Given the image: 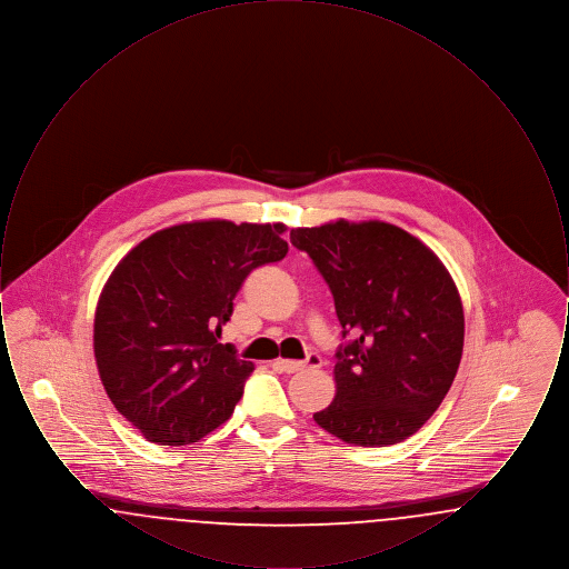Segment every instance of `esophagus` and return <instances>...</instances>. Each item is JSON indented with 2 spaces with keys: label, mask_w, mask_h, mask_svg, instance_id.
<instances>
[{
  "label": "esophagus",
  "mask_w": 569,
  "mask_h": 569,
  "mask_svg": "<svg viewBox=\"0 0 569 569\" xmlns=\"http://www.w3.org/2000/svg\"><path fill=\"white\" fill-rule=\"evenodd\" d=\"M320 365H322V358H320V356H309L305 362H300V360H283V358L274 360V367H277L279 371H283V373H298V371H302L305 367L316 369V367H320Z\"/></svg>",
  "instance_id": "esophagus-1"
}]
</instances>
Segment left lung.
<instances>
[{
    "mask_svg": "<svg viewBox=\"0 0 569 569\" xmlns=\"http://www.w3.org/2000/svg\"><path fill=\"white\" fill-rule=\"evenodd\" d=\"M325 277L343 337L332 403L313 420L346 443L381 448L416 433L459 371L465 316L443 262L403 228L337 219L290 232Z\"/></svg>",
    "mask_w": 569,
    "mask_h": 569,
    "instance_id": "obj_1",
    "label": "left lung"
}]
</instances>
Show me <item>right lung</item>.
<instances>
[{
  "instance_id": "1",
  "label": "right lung",
  "mask_w": 569,
  "mask_h": 569,
  "mask_svg": "<svg viewBox=\"0 0 569 569\" xmlns=\"http://www.w3.org/2000/svg\"><path fill=\"white\" fill-rule=\"evenodd\" d=\"M283 223L204 219L163 228L114 267L96 307L93 353L117 411L144 439L186 446L223 425L253 362L221 326L244 277L288 253Z\"/></svg>"
}]
</instances>
